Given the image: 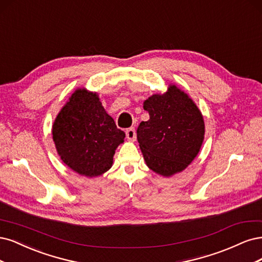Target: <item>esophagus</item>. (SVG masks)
Instances as JSON below:
<instances>
[{"label": "esophagus", "instance_id": "34e87169", "mask_svg": "<svg viewBox=\"0 0 262 262\" xmlns=\"http://www.w3.org/2000/svg\"><path fill=\"white\" fill-rule=\"evenodd\" d=\"M126 137H127V139L130 141L136 140V130H135L134 127H130L126 130Z\"/></svg>", "mask_w": 262, "mask_h": 262}]
</instances>
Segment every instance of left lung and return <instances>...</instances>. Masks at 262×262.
Here are the masks:
<instances>
[{
	"instance_id": "1",
	"label": "left lung",
	"mask_w": 262,
	"mask_h": 262,
	"mask_svg": "<svg viewBox=\"0 0 262 262\" xmlns=\"http://www.w3.org/2000/svg\"><path fill=\"white\" fill-rule=\"evenodd\" d=\"M150 119L141 122L137 139L147 165L156 173L171 176L196 158L204 141L205 123L192 100L176 86L162 96L143 102Z\"/></svg>"
}]
</instances>
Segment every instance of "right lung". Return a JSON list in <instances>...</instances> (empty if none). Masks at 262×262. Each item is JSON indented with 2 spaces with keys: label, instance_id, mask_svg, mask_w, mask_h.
Here are the masks:
<instances>
[{
  "label": "right lung",
  "instance_id": "add662e5",
  "mask_svg": "<svg viewBox=\"0 0 262 262\" xmlns=\"http://www.w3.org/2000/svg\"><path fill=\"white\" fill-rule=\"evenodd\" d=\"M53 140L62 161L88 177L106 172L125 133L101 104L97 94L76 90L53 124Z\"/></svg>",
  "mask_w": 262,
  "mask_h": 262
}]
</instances>
